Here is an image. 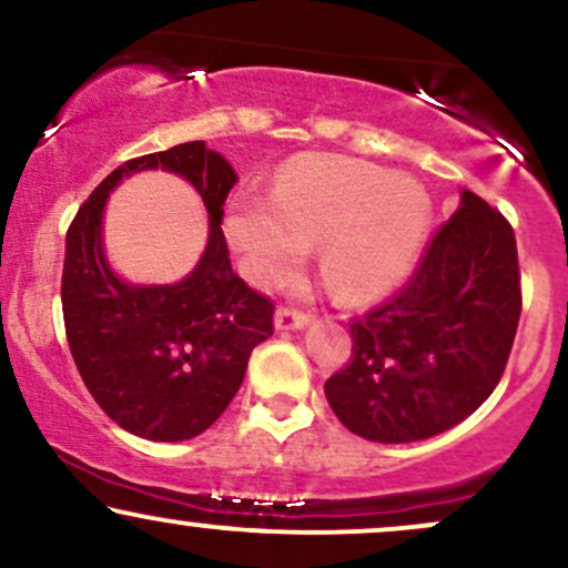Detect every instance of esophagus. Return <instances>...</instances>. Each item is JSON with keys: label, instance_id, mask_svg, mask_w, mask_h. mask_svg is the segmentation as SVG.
<instances>
[{"label": "esophagus", "instance_id": "1", "mask_svg": "<svg viewBox=\"0 0 568 568\" xmlns=\"http://www.w3.org/2000/svg\"><path fill=\"white\" fill-rule=\"evenodd\" d=\"M312 315H306V312L296 310V306H280L275 312V328L277 331H298L304 328V325H310Z\"/></svg>", "mask_w": 568, "mask_h": 568}]
</instances>
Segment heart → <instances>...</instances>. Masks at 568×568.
<instances>
[{
  "label": "heart",
  "instance_id": "1",
  "mask_svg": "<svg viewBox=\"0 0 568 568\" xmlns=\"http://www.w3.org/2000/svg\"><path fill=\"white\" fill-rule=\"evenodd\" d=\"M429 226L425 189L371 162L310 158L296 162L266 205L234 207L230 240L262 285H283L323 242L321 275L331 296L366 304L393 291L419 256Z\"/></svg>",
  "mask_w": 568,
  "mask_h": 568
}]
</instances>
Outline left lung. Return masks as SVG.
Instances as JSON below:
<instances>
[{
  "label": "left lung",
  "instance_id": "left-lung-1",
  "mask_svg": "<svg viewBox=\"0 0 568 568\" xmlns=\"http://www.w3.org/2000/svg\"><path fill=\"white\" fill-rule=\"evenodd\" d=\"M518 317L513 226L465 189L408 283L352 317V357L325 382V397L338 422L366 440L433 438L494 393Z\"/></svg>",
  "mask_w": 568,
  "mask_h": 568
}]
</instances>
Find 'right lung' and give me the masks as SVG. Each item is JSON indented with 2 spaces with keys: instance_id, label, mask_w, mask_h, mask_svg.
Masks as SVG:
<instances>
[{
  "instance_id": "1",
  "label": "right lung",
  "mask_w": 568,
  "mask_h": 568,
  "mask_svg": "<svg viewBox=\"0 0 568 568\" xmlns=\"http://www.w3.org/2000/svg\"><path fill=\"white\" fill-rule=\"evenodd\" d=\"M179 172L201 192L212 226L193 275L175 286H130L100 240L108 192L139 170ZM237 173L205 141L143 154L112 171L67 232L61 302L71 357L109 419L146 440H189L224 414L247 357L275 334V304L232 272L221 219Z\"/></svg>"
}]
</instances>
